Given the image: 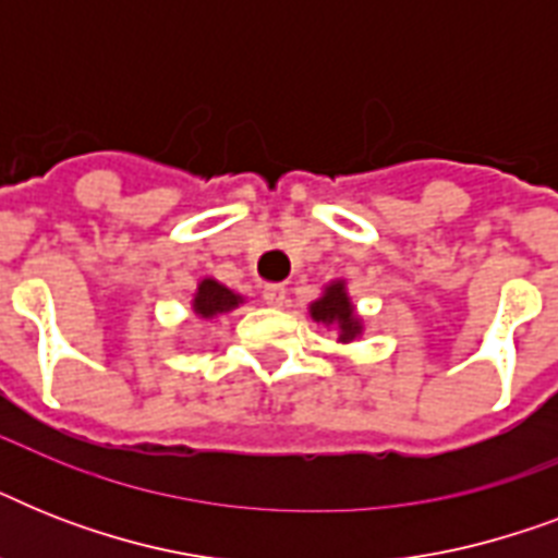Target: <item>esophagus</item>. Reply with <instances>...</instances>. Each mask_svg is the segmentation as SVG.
Wrapping results in <instances>:
<instances>
[{
  "instance_id": "1",
  "label": "esophagus",
  "mask_w": 558,
  "mask_h": 558,
  "mask_svg": "<svg viewBox=\"0 0 558 558\" xmlns=\"http://www.w3.org/2000/svg\"><path fill=\"white\" fill-rule=\"evenodd\" d=\"M263 301L269 306H283L287 304V289L283 287H263Z\"/></svg>"
}]
</instances>
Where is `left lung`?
<instances>
[{
	"mask_svg": "<svg viewBox=\"0 0 558 558\" xmlns=\"http://www.w3.org/2000/svg\"><path fill=\"white\" fill-rule=\"evenodd\" d=\"M310 315H313V322L327 324V327H339V341H353L362 332V322L353 313V304H350L341 280L327 287V292L310 306Z\"/></svg>",
	"mask_w": 558,
	"mask_h": 558,
	"instance_id": "1",
	"label": "left lung"
}]
</instances>
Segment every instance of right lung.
I'll return each instance as SVG.
<instances>
[{
    "label": "right lung",
    "mask_w": 558,
    "mask_h": 558,
    "mask_svg": "<svg viewBox=\"0 0 558 558\" xmlns=\"http://www.w3.org/2000/svg\"><path fill=\"white\" fill-rule=\"evenodd\" d=\"M236 304H243V298L234 295L231 289L210 278L202 280L196 295H193V313L199 315V318H214V315L231 313Z\"/></svg>",
    "instance_id": "right-lung-1"
}]
</instances>
